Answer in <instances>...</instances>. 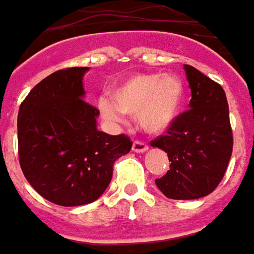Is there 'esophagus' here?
Segmentation results:
<instances>
[{
	"label": "esophagus",
	"mask_w": 254,
	"mask_h": 254,
	"mask_svg": "<svg viewBox=\"0 0 254 254\" xmlns=\"http://www.w3.org/2000/svg\"><path fill=\"white\" fill-rule=\"evenodd\" d=\"M132 150L134 153H146L149 150V146L143 141H134L133 146H132Z\"/></svg>",
	"instance_id": "1"
}]
</instances>
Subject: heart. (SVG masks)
I'll return each mask as SVG.
<instances>
[{
    "mask_svg": "<svg viewBox=\"0 0 254 254\" xmlns=\"http://www.w3.org/2000/svg\"><path fill=\"white\" fill-rule=\"evenodd\" d=\"M185 89L175 75L141 73L127 79L111 91V100L100 98L103 118L121 122V113L136 117L143 132L160 134L168 130L182 110Z\"/></svg>",
    "mask_w": 254,
    "mask_h": 254,
    "instance_id": "1",
    "label": "heart"
}]
</instances>
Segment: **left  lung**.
I'll return each instance as SVG.
<instances>
[{"label":"left lung","mask_w":254,"mask_h":254,"mask_svg":"<svg viewBox=\"0 0 254 254\" xmlns=\"http://www.w3.org/2000/svg\"><path fill=\"white\" fill-rule=\"evenodd\" d=\"M185 72L192 100L167 134L151 141L164 150L170 171L156 179L164 196L194 200L213 192L221 182L232 154V130L225 91L218 83L190 65Z\"/></svg>","instance_id":"1"}]
</instances>
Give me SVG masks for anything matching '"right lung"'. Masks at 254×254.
Returning <instances> with one entry per match:
<instances>
[{
	"instance_id": "1",
	"label": "right lung",
	"mask_w": 254,
	"mask_h": 254,
	"mask_svg": "<svg viewBox=\"0 0 254 254\" xmlns=\"http://www.w3.org/2000/svg\"><path fill=\"white\" fill-rule=\"evenodd\" d=\"M89 68L57 70L36 84L19 107V163L44 199L75 207L97 200L113 178L114 163L130 151L125 134L98 130L97 108L84 101Z\"/></svg>"
}]
</instances>
